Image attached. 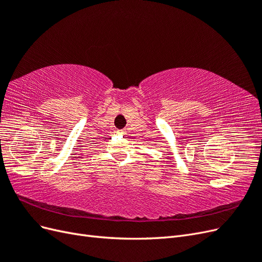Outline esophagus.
I'll use <instances>...</instances> for the list:
<instances>
[{
	"label": "esophagus",
	"instance_id": "34e87169",
	"mask_svg": "<svg viewBox=\"0 0 262 262\" xmlns=\"http://www.w3.org/2000/svg\"><path fill=\"white\" fill-rule=\"evenodd\" d=\"M124 130H117V133H119V134H124Z\"/></svg>",
	"mask_w": 262,
	"mask_h": 262
}]
</instances>
